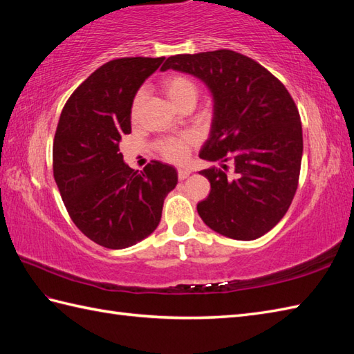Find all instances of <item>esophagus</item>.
Returning a JSON list of instances; mask_svg holds the SVG:
<instances>
[{"label":"esophagus","instance_id":"34e87169","mask_svg":"<svg viewBox=\"0 0 354 354\" xmlns=\"http://www.w3.org/2000/svg\"><path fill=\"white\" fill-rule=\"evenodd\" d=\"M190 170L189 169H184V167H181V169H178V178L181 179V181H184V179H187L190 176Z\"/></svg>","mask_w":354,"mask_h":354}]
</instances>
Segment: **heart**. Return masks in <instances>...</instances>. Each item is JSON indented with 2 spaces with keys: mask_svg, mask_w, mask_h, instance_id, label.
Returning <instances> with one entry per match:
<instances>
[{
  "mask_svg": "<svg viewBox=\"0 0 354 354\" xmlns=\"http://www.w3.org/2000/svg\"><path fill=\"white\" fill-rule=\"evenodd\" d=\"M161 86L164 89V93L167 94L169 99L175 103L178 108H181L183 104L189 102L196 103L198 85L194 84L190 77L183 76V74H170V76L162 79ZM145 99H146V91L145 89H140V91L135 94L133 102H132L133 114H137ZM193 145H194V138L192 135L173 137L160 142V152L165 160L173 161V162H183L185 158L189 156L190 147Z\"/></svg>",
  "mask_w": 354,
  "mask_h": 354,
  "instance_id": "heart-1",
  "label": "heart"
}]
</instances>
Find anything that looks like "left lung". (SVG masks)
<instances>
[{
	"label": "left lung",
	"mask_w": 354,
	"mask_h": 354,
	"mask_svg": "<svg viewBox=\"0 0 354 354\" xmlns=\"http://www.w3.org/2000/svg\"><path fill=\"white\" fill-rule=\"evenodd\" d=\"M175 70L204 82L213 97V120L199 156L234 162V176L201 170L212 190L198 204L207 227L236 240L259 239L283 219L295 196L303 156V129L295 102L280 80L252 59L231 50L170 56Z\"/></svg>",
	"instance_id": "1"
}]
</instances>
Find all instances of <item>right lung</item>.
I'll list each match as a JSON object with an SVG mask.
<instances>
[{"label":"right lung","mask_w":354,"mask_h":354,"mask_svg":"<svg viewBox=\"0 0 354 354\" xmlns=\"http://www.w3.org/2000/svg\"><path fill=\"white\" fill-rule=\"evenodd\" d=\"M164 57L114 59L65 103L53 142V173L74 225L97 245L123 250L152 234L178 184L173 165L131 169L118 152L131 133L133 97Z\"/></svg>","instance_id":"add662e5"}]
</instances>
